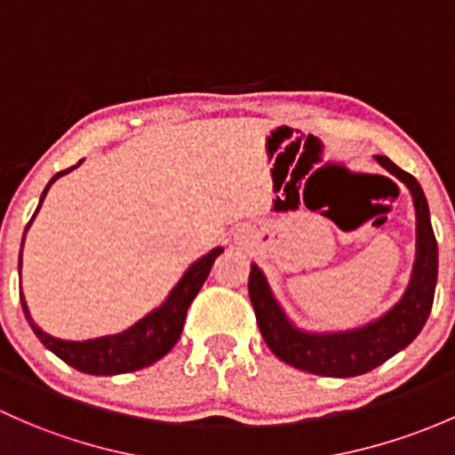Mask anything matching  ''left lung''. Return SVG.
Listing matches in <instances>:
<instances>
[{
  "label": "left lung",
  "instance_id": "1",
  "mask_svg": "<svg viewBox=\"0 0 455 455\" xmlns=\"http://www.w3.org/2000/svg\"><path fill=\"white\" fill-rule=\"evenodd\" d=\"M377 164L405 185L417 212V252L412 275L401 299L377 318L342 331L303 329L285 314L264 270L251 264L248 294L255 307L257 324L270 351L285 364L320 377H355L372 371L403 351L432 312L438 279V243L429 220L427 198L412 174L396 167L388 156H375Z\"/></svg>",
  "mask_w": 455,
  "mask_h": 455
}]
</instances>
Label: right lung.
Here are the masks:
<instances>
[{"mask_svg": "<svg viewBox=\"0 0 455 455\" xmlns=\"http://www.w3.org/2000/svg\"><path fill=\"white\" fill-rule=\"evenodd\" d=\"M80 164H83V161H80ZM78 165L52 176V180L45 185V189H43L35 215H32V220L28 222L26 233L28 228H30V224L35 222L38 209H41L43 200H45L52 185H54L60 176H65L67 172L76 170ZM26 233H23V240H26ZM222 252V246H215L213 251L207 252V255L196 259L194 264L183 272L179 283L170 290V294L165 296V300L159 307L148 312L143 318L137 320L132 327L124 329V331L119 333H111V336L91 338V340H63V338L50 336V333L43 331V329L38 327L35 318L30 315L23 291H19V299H21L23 314H26V320L32 327V331H35V336L43 342V347L50 348L54 355H59L60 360L67 362V364L74 366L76 371L87 372V375H122V372H132L155 364V362H159L161 357L167 355V353L174 348V344L179 342L180 338V331H183L185 315H188L191 300L196 299V294L203 288L209 272H212L213 261L218 259ZM19 275H21V255H19Z\"/></svg>", "mask_w": 455, "mask_h": 455, "instance_id": "obj_1", "label": "right lung"}]
</instances>
